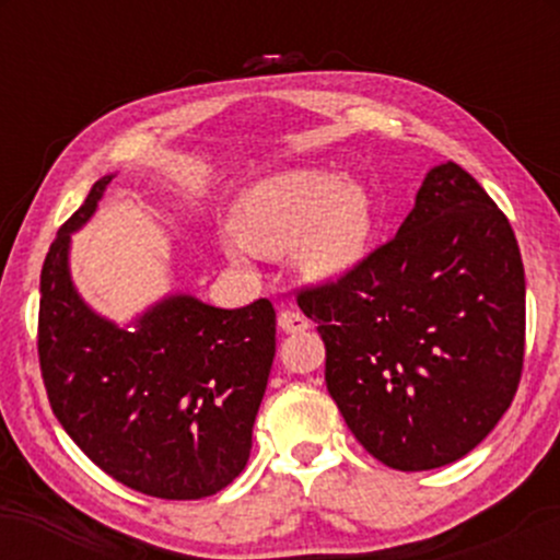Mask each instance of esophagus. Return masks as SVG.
I'll use <instances>...</instances> for the list:
<instances>
[{"instance_id": "obj_1", "label": "esophagus", "mask_w": 560, "mask_h": 560, "mask_svg": "<svg viewBox=\"0 0 560 560\" xmlns=\"http://www.w3.org/2000/svg\"><path fill=\"white\" fill-rule=\"evenodd\" d=\"M279 329L284 334H302L311 329V320H307L298 311H281L279 313Z\"/></svg>"}]
</instances>
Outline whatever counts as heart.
<instances>
[{
  "label": "heart",
  "instance_id": "1",
  "mask_svg": "<svg viewBox=\"0 0 560 560\" xmlns=\"http://www.w3.org/2000/svg\"><path fill=\"white\" fill-rule=\"evenodd\" d=\"M231 229L255 253L292 249L305 279L334 281L363 260L374 234V197L363 182L339 173L284 171L242 191Z\"/></svg>",
  "mask_w": 560,
  "mask_h": 560
}]
</instances>
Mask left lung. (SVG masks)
Segmentation results:
<instances>
[{"label":"left lung","instance_id":"1","mask_svg":"<svg viewBox=\"0 0 560 560\" xmlns=\"http://www.w3.org/2000/svg\"><path fill=\"white\" fill-rule=\"evenodd\" d=\"M298 302L324 337L347 427L397 471L464 458L516 395L522 253L498 205L450 160L423 176L395 240Z\"/></svg>","mask_w":560,"mask_h":560}]
</instances>
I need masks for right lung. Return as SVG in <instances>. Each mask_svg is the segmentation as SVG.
<instances>
[{
	"label": "right lung",
	"mask_w": 560,
	"mask_h": 560,
	"mask_svg": "<svg viewBox=\"0 0 560 560\" xmlns=\"http://www.w3.org/2000/svg\"><path fill=\"white\" fill-rule=\"evenodd\" d=\"M102 176L42 268L38 361L57 421L120 485L199 500L247 466L276 355L268 300L215 307L171 292L128 324L96 313L70 276V236L105 197Z\"/></svg>",
	"instance_id": "right-lung-1"
}]
</instances>
